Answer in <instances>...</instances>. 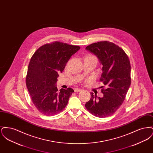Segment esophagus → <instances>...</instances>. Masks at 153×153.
Returning <instances> with one entry per match:
<instances>
[{
    "label": "esophagus",
    "mask_w": 153,
    "mask_h": 153,
    "mask_svg": "<svg viewBox=\"0 0 153 153\" xmlns=\"http://www.w3.org/2000/svg\"><path fill=\"white\" fill-rule=\"evenodd\" d=\"M82 91V89H81L78 88H76L74 89V92H80V91Z\"/></svg>",
    "instance_id": "obj_1"
}]
</instances>
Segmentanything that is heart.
<instances>
[{
	"mask_svg": "<svg viewBox=\"0 0 153 153\" xmlns=\"http://www.w3.org/2000/svg\"><path fill=\"white\" fill-rule=\"evenodd\" d=\"M86 58H95V59H97L96 57L94 56H93V55H88Z\"/></svg>",
	"mask_w": 153,
	"mask_h": 153,
	"instance_id": "1",
	"label": "heart"
}]
</instances>
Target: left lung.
Returning a JSON list of instances; mask_svg holds the SVG:
<instances>
[{
  "label": "left lung",
  "instance_id": "1",
  "mask_svg": "<svg viewBox=\"0 0 153 153\" xmlns=\"http://www.w3.org/2000/svg\"><path fill=\"white\" fill-rule=\"evenodd\" d=\"M86 50L95 54L102 65L100 81L102 97L91 93L85 107L95 117H108L114 114L124 102L131 84V65L127 54L117 45L109 41L91 44Z\"/></svg>",
  "mask_w": 153,
  "mask_h": 153
}]
</instances>
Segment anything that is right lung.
Here are the masks:
<instances>
[{
    "label": "right lung",
    "mask_w": 153,
    "mask_h": 153,
    "mask_svg": "<svg viewBox=\"0 0 153 153\" xmlns=\"http://www.w3.org/2000/svg\"><path fill=\"white\" fill-rule=\"evenodd\" d=\"M79 46L55 41L39 48L32 56L28 66L26 84L31 100L41 113L56 115L65 108L73 89H61L56 83L71 56Z\"/></svg>",
    "instance_id": "right-lung-1"
}]
</instances>
